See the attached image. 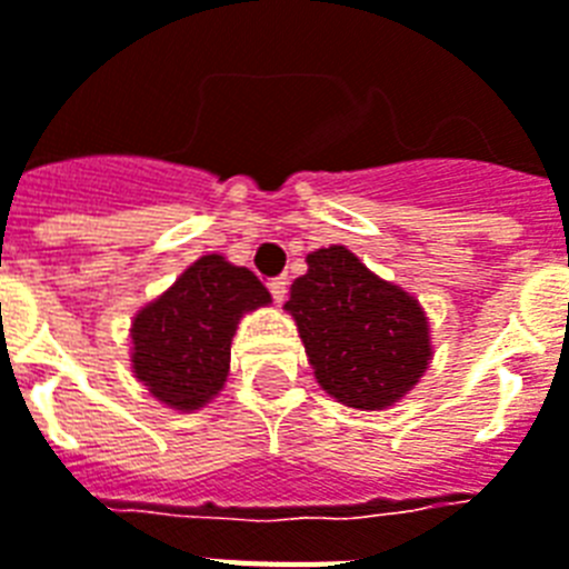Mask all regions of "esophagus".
Here are the masks:
<instances>
[{
    "mask_svg": "<svg viewBox=\"0 0 569 569\" xmlns=\"http://www.w3.org/2000/svg\"><path fill=\"white\" fill-rule=\"evenodd\" d=\"M269 289L271 295H274L277 303H283L286 289H289V277H274V280H269Z\"/></svg>",
    "mask_w": 569,
    "mask_h": 569,
    "instance_id": "34e87169",
    "label": "esophagus"
}]
</instances>
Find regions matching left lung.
I'll use <instances>...</instances> for the list:
<instances>
[{
  "instance_id": "8db88e82",
  "label": "left lung",
  "mask_w": 569,
  "mask_h": 569,
  "mask_svg": "<svg viewBox=\"0 0 569 569\" xmlns=\"http://www.w3.org/2000/svg\"><path fill=\"white\" fill-rule=\"evenodd\" d=\"M286 312L298 325L318 386L353 409H389L432 359L429 321L400 286L365 269L345 244L307 253Z\"/></svg>"
}]
</instances>
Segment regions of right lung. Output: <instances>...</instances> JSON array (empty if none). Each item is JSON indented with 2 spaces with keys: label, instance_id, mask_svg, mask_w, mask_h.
<instances>
[{
  "label": "right lung",
  "instance_id": "1",
  "mask_svg": "<svg viewBox=\"0 0 569 569\" xmlns=\"http://www.w3.org/2000/svg\"><path fill=\"white\" fill-rule=\"evenodd\" d=\"M266 303L271 295L253 271L207 253L133 316V377L169 409L196 412L224 389L242 316Z\"/></svg>",
  "mask_w": 569,
  "mask_h": 569
}]
</instances>
